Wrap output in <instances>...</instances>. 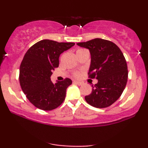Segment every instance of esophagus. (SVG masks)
Returning a JSON list of instances; mask_svg holds the SVG:
<instances>
[{
    "label": "esophagus",
    "instance_id": "obj_1",
    "mask_svg": "<svg viewBox=\"0 0 148 148\" xmlns=\"http://www.w3.org/2000/svg\"><path fill=\"white\" fill-rule=\"evenodd\" d=\"M74 83H75V84H76L77 85H79V86H81V85L84 84V83L81 82V81H74Z\"/></svg>",
    "mask_w": 148,
    "mask_h": 148
}]
</instances>
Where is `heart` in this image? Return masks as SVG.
Wrapping results in <instances>:
<instances>
[{"label": "heart", "mask_w": 148, "mask_h": 148, "mask_svg": "<svg viewBox=\"0 0 148 148\" xmlns=\"http://www.w3.org/2000/svg\"><path fill=\"white\" fill-rule=\"evenodd\" d=\"M84 49H78L77 51H76V53H78V52H81V51H84ZM75 75H76V76H77V75H78L77 73H76Z\"/></svg>", "instance_id": "obj_1"}]
</instances>
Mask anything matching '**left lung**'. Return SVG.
Wrapping results in <instances>:
<instances>
[{
	"label": "left lung",
	"mask_w": 148,
	"mask_h": 148,
	"mask_svg": "<svg viewBox=\"0 0 148 148\" xmlns=\"http://www.w3.org/2000/svg\"><path fill=\"white\" fill-rule=\"evenodd\" d=\"M76 45L89 49L91 62L88 74L90 79L98 80L85 99L96 108L111 106L121 96L127 85L128 70L123 53L113 42L101 38Z\"/></svg>",
	"instance_id": "1"
}]
</instances>
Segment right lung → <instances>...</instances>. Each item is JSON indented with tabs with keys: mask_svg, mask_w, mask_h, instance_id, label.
I'll return each mask as SVG.
<instances>
[{
	"mask_svg": "<svg viewBox=\"0 0 148 148\" xmlns=\"http://www.w3.org/2000/svg\"><path fill=\"white\" fill-rule=\"evenodd\" d=\"M75 43L43 40L25 53L19 69V82L26 97L37 108L51 111L63 102L66 90L72 84L68 79L53 84L52 71L59 65V57Z\"/></svg>",
	"mask_w": 148,
	"mask_h": 148,
	"instance_id": "1",
	"label": "right lung"
}]
</instances>
